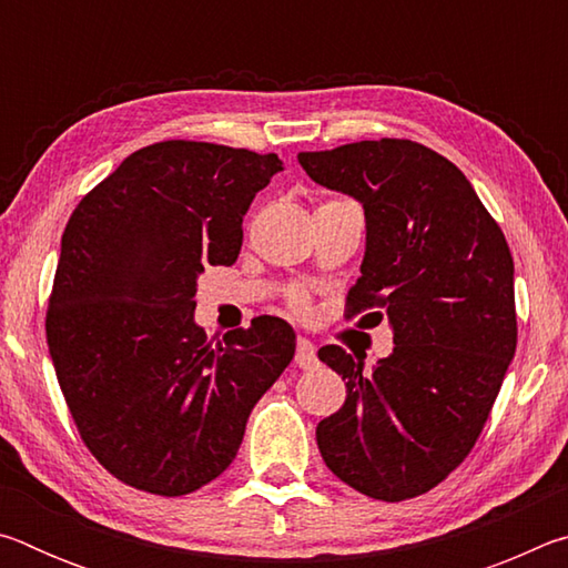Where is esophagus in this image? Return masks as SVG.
Wrapping results in <instances>:
<instances>
[{
	"label": "esophagus",
	"instance_id": "34e87169",
	"mask_svg": "<svg viewBox=\"0 0 568 568\" xmlns=\"http://www.w3.org/2000/svg\"><path fill=\"white\" fill-rule=\"evenodd\" d=\"M295 363L301 365L303 371H311L318 365V353H315V345L307 338H297V351H295Z\"/></svg>",
	"mask_w": 568,
	"mask_h": 568
}]
</instances>
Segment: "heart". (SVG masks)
<instances>
[{"label":"heart","mask_w":568,"mask_h":568,"mask_svg":"<svg viewBox=\"0 0 568 568\" xmlns=\"http://www.w3.org/2000/svg\"><path fill=\"white\" fill-rule=\"evenodd\" d=\"M287 305H291V311L297 315L311 313V297H307L303 287H293L291 295H287Z\"/></svg>","instance_id":"obj_1"}]
</instances>
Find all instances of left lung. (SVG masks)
<instances>
[{
    "instance_id": "left-lung-1",
    "label": "left lung",
    "mask_w": 568,
    "mask_h": 568,
    "mask_svg": "<svg viewBox=\"0 0 568 568\" xmlns=\"http://www.w3.org/2000/svg\"><path fill=\"white\" fill-rule=\"evenodd\" d=\"M311 180L361 200L365 257L345 318L393 325L371 371L341 348L318 358L345 378L343 408L315 428L343 484L406 501L446 480L476 446L516 353L514 257L454 162L413 140L381 138L297 155Z\"/></svg>"
}]
</instances>
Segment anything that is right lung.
Returning a JSON list of instances; mask_svg holds the SVG:
<instances>
[{
  "label": "right lung",
  "mask_w": 568,
  "mask_h": 568,
  "mask_svg": "<svg viewBox=\"0 0 568 568\" xmlns=\"http://www.w3.org/2000/svg\"><path fill=\"white\" fill-rule=\"evenodd\" d=\"M277 155L148 145L94 185L62 235L47 345L84 446L138 491L185 496L233 464L250 410L295 355L273 315L207 341L197 275L233 265Z\"/></svg>",
  "instance_id": "add662e5"
}]
</instances>
